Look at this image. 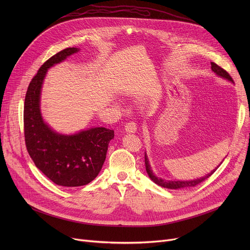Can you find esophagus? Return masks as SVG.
Masks as SVG:
<instances>
[{
  "instance_id": "esophagus-1",
  "label": "esophagus",
  "mask_w": 250,
  "mask_h": 250,
  "mask_svg": "<svg viewBox=\"0 0 250 250\" xmlns=\"http://www.w3.org/2000/svg\"><path fill=\"white\" fill-rule=\"evenodd\" d=\"M136 129V124L134 122H128L125 124V130L127 132H135Z\"/></svg>"
}]
</instances>
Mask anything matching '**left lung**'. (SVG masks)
Masks as SVG:
<instances>
[{"label": "left lung", "instance_id": "left-lung-1", "mask_svg": "<svg viewBox=\"0 0 250 250\" xmlns=\"http://www.w3.org/2000/svg\"><path fill=\"white\" fill-rule=\"evenodd\" d=\"M210 65H211V70L215 72L217 75L223 77V78H226L231 82H233L232 78L230 77V75L227 72V71L225 69H223L222 67H220L218 64H216L215 62H210ZM145 159H146V172L148 174V176L150 177V179L157 185L161 186V187H164V188H167V189H183V188H189V187H195L197 185H199L200 183L204 182L205 180H207L208 177H210L213 173H215V171L219 168V166L215 169L212 170L209 174H208L207 176L205 177H202L200 178V179H196V180H193V181H166V180H163L161 179V178H157L153 173H152V170L150 168V165L148 163V159H147V156L146 154L145 156Z\"/></svg>", "mask_w": 250, "mask_h": 250}]
</instances>
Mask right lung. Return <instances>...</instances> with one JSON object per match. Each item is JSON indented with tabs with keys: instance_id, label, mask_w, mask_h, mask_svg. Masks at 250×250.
Segmentation results:
<instances>
[{
	"instance_id": "1",
	"label": "right lung",
	"mask_w": 250,
	"mask_h": 250,
	"mask_svg": "<svg viewBox=\"0 0 250 250\" xmlns=\"http://www.w3.org/2000/svg\"><path fill=\"white\" fill-rule=\"evenodd\" d=\"M65 48L46 60L31 79L24 99L23 130L27 152L37 166L56 185L79 187L93 181L105 159L114 130L95 127L74 135L54 132L43 123L40 110L42 84L48 68L77 52Z\"/></svg>"
}]
</instances>
